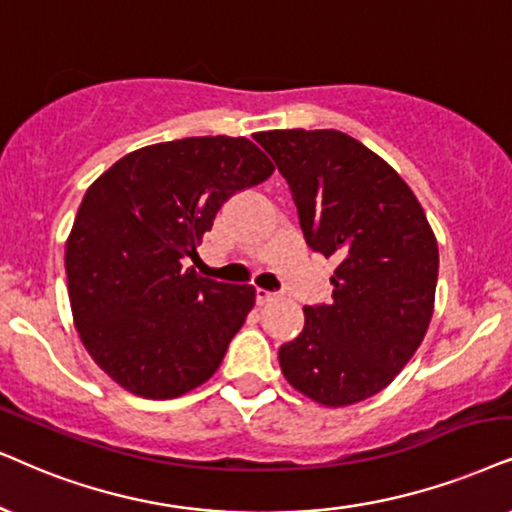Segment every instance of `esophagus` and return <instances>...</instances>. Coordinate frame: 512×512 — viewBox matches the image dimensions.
<instances>
[{
  "label": "esophagus",
  "instance_id": "1",
  "mask_svg": "<svg viewBox=\"0 0 512 512\" xmlns=\"http://www.w3.org/2000/svg\"><path fill=\"white\" fill-rule=\"evenodd\" d=\"M276 297H278L276 293H269V290H264V288H257V290H255V302L260 304V307H262V304L274 302Z\"/></svg>",
  "mask_w": 512,
  "mask_h": 512
}]
</instances>
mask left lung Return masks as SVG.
I'll return each mask as SVG.
<instances>
[{"label":"left lung","instance_id":"obj_1","mask_svg":"<svg viewBox=\"0 0 512 512\" xmlns=\"http://www.w3.org/2000/svg\"><path fill=\"white\" fill-rule=\"evenodd\" d=\"M288 181L304 241L338 257L333 302L304 307L278 349L286 380L323 406L364 401L397 378L428 333L437 238L404 179L338 129L255 134Z\"/></svg>","mask_w":512,"mask_h":512}]
</instances>
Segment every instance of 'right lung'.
<instances>
[{"label":"right lung","mask_w":512,"mask_h":512,"mask_svg":"<svg viewBox=\"0 0 512 512\" xmlns=\"http://www.w3.org/2000/svg\"><path fill=\"white\" fill-rule=\"evenodd\" d=\"M274 165L245 137L144 146L84 193L66 243L82 345L127 392L172 399L210 380L255 304V288L184 269L236 191Z\"/></svg>","instance_id":"1"}]
</instances>
